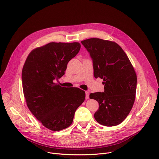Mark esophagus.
<instances>
[{"mask_svg": "<svg viewBox=\"0 0 159 159\" xmlns=\"http://www.w3.org/2000/svg\"><path fill=\"white\" fill-rule=\"evenodd\" d=\"M89 97V93L88 91H86V98L88 99Z\"/></svg>", "mask_w": 159, "mask_h": 159, "instance_id": "1", "label": "esophagus"}]
</instances>
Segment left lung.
I'll use <instances>...</instances> for the list:
<instances>
[{"label":"left lung","mask_w":159,"mask_h":159,"mask_svg":"<svg viewBox=\"0 0 159 159\" xmlns=\"http://www.w3.org/2000/svg\"><path fill=\"white\" fill-rule=\"evenodd\" d=\"M81 43L93 60L94 77L103 79L104 91L89 94L99 103L94 119L104 126L118 125L129 115L135 101L137 75L134 67L115 42L90 38Z\"/></svg>","instance_id":"1"}]
</instances>
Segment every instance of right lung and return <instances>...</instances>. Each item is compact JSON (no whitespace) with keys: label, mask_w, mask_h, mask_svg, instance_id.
I'll list each match as a JSON object with an SVG mask.
<instances>
[{"label":"right lung","mask_w":159,"mask_h":159,"mask_svg":"<svg viewBox=\"0 0 159 159\" xmlns=\"http://www.w3.org/2000/svg\"><path fill=\"white\" fill-rule=\"evenodd\" d=\"M80 49L77 42H51L31 51L24 65L22 80L27 107L50 130L70 126L77 109L85 100V92L79 88L67 89L54 82L65 75L68 62Z\"/></svg>","instance_id":"1"}]
</instances>
